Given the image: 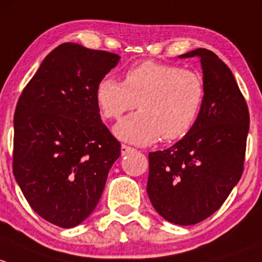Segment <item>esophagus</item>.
<instances>
[{"label": "esophagus", "mask_w": 262, "mask_h": 262, "mask_svg": "<svg viewBox=\"0 0 262 262\" xmlns=\"http://www.w3.org/2000/svg\"><path fill=\"white\" fill-rule=\"evenodd\" d=\"M131 151H134V149H132L131 146H127V145H122V146H121V154H122V156L127 155V154L131 152Z\"/></svg>", "instance_id": "1"}]
</instances>
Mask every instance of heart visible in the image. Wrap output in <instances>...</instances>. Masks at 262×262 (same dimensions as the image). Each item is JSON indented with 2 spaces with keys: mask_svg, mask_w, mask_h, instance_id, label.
Here are the masks:
<instances>
[{
  "mask_svg": "<svg viewBox=\"0 0 262 262\" xmlns=\"http://www.w3.org/2000/svg\"><path fill=\"white\" fill-rule=\"evenodd\" d=\"M203 78L196 72L155 61L132 66L125 80L106 77L96 88V101L103 117L120 120L126 112H140L115 127L120 140L135 145L154 144L160 137L174 141L193 128L202 106Z\"/></svg>",
  "mask_w": 262,
  "mask_h": 262,
  "instance_id": "obj_1",
  "label": "heart"
}]
</instances>
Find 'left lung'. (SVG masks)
I'll return each mask as SVG.
<instances>
[{
    "instance_id": "obj_1",
    "label": "left lung",
    "mask_w": 262,
    "mask_h": 262,
    "mask_svg": "<svg viewBox=\"0 0 262 262\" xmlns=\"http://www.w3.org/2000/svg\"><path fill=\"white\" fill-rule=\"evenodd\" d=\"M201 59L206 88L193 128L163 151L149 152L147 194L169 222L195 225L225 203L244 171L250 115L231 69L211 50L179 58Z\"/></svg>"
}]
</instances>
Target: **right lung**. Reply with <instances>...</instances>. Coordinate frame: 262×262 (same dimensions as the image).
Returning a JSON list of instances; mask_svg holds the SVG:
<instances>
[{
    "label": "right lung",
    "instance_id": "1",
    "mask_svg": "<svg viewBox=\"0 0 262 262\" xmlns=\"http://www.w3.org/2000/svg\"><path fill=\"white\" fill-rule=\"evenodd\" d=\"M120 56L64 42L42 60L13 117V175L40 217L72 228L94 211L121 144L101 120L99 80Z\"/></svg>",
    "mask_w": 262,
    "mask_h": 262
}]
</instances>
